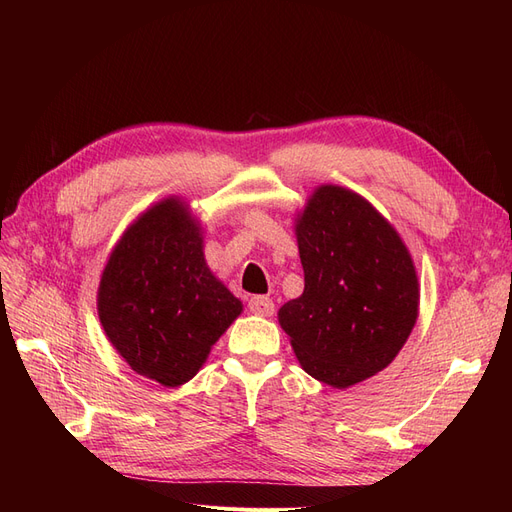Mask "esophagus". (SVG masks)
<instances>
[{
  "label": "esophagus",
  "mask_w": 512,
  "mask_h": 512,
  "mask_svg": "<svg viewBox=\"0 0 512 512\" xmlns=\"http://www.w3.org/2000/svg\"><path fill=\"white\" fill-rule=\"evenodd\" d=\"M247 307H250V312L256 316H273V312H275L273 301L269 297H262V294L247 301Z\"/></svg>",
  "instance_id": "esophagus-1"
}]
</instances>
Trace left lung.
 I'll return each mask as SVG.
<instances>
[{
    "mask_svg": "<svg viewBox=\"0 0 512 512\" xmlns=\"http://www.w3.org/2000/svg\"><path fill=\"white\" fill-rule=\"evenodd\" d=\"M294 230L305 288L277 318L307 374L348 389L389 365L414 329L412 256L363 196L339 185H320Z\"/></svg>",
    "mask_w": 512,
    "mask_h": 512,
    "instance_id": "1",
    "label": "left lung"
}]
</instances>
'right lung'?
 Wrapping results in <instances>:
<instances>
[{"label":"right lung","mask_w":512,"mask_h":512,"mask_svg":"<svg viewBox=\"0 0 512 512\" xmlns=\"http://www.w3.org/2000/svg\"><path fill=\"white\" fill-rule=\"evenodd\" d=\"M243 312L203 254V228L179 198L147 209L108 256L98 316L126 363L162 386L192 380Z\"/></svg>","instance_id":"right-lung-1"}]
</instances>
